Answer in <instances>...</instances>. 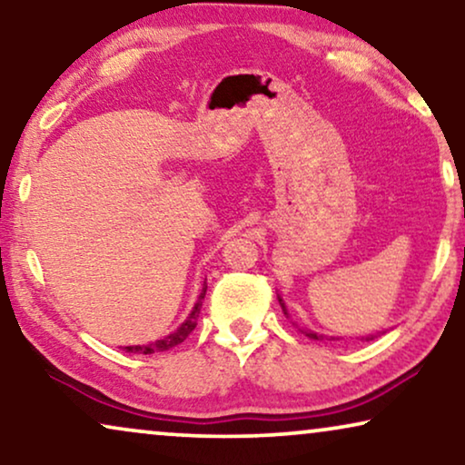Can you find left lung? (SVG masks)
Here are the masks:
<instances>
[{
  "mask_svg": "<svg viewBox=\"0 0 465 465\" xmlns=\"http://www.w3.org/2000/svg\"><path fill=\"white\" fill-rule=\"evenodd\" d=\"M279 304H282V309H283V313L285 315H288V309H285V304H283V301H282V298H279ZM302 334L304 336H309V339H313V341H322L323 339V336L322 334H317V332H313V330H302ZM374 339V336L371 334V336H366V341H372Z\"/></svg>",
  "mask_w": 465,
  "mask_h": 465,
  "instance_id": "obj_1",
  "label": "left lung"
}]
</instances>
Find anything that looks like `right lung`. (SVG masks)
Masks as SVG:
<instances>
[{"mask_svg":"<svg viewBox=\"0 0 465 465\" xmlns=\"http://www.w3.org/2000/svg\"><path fill=\"white\" fill-rule=\"evenodd\" d=\"M205 292H207V285L203 283V290H201V296L199 301H196L194 309L190 311V315L186 317V322L182 323L180 328L175 330V332H171L169 336H164V339L161 341H154V342H148V345H131V347H123L126 353H154V351H169V349H173L175 345H180V342H183L188 339V334L193 332V330L196 328V317H199L201 313V307H203V298H205Z\"/></svg>","mask_w":465,"mask_h":465,"instance_id":"right-lung-1","label":"right lung"}]
</instances>
